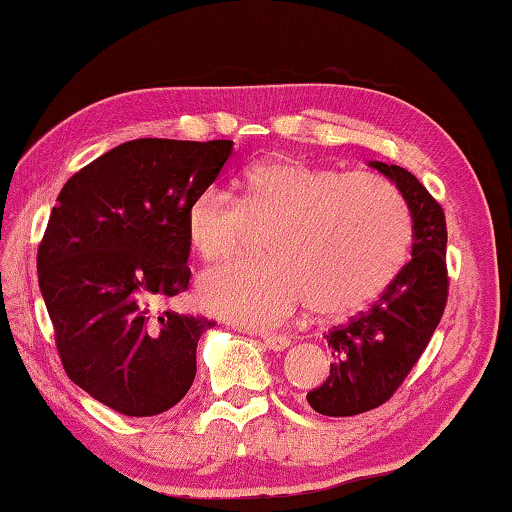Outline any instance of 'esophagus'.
<instances>
[{
	"instance_id": "34e87169",
	"label": "esophagus",
	"mask_w": 512,
	"mask_h": 512,
	"mask_svg": "<svg viewBox=\"0 0 512 512\" xmlns=\"http://www.w3.org/2000/svg\"><path fill=\"white\" fill-rule=\"evenodd\" d=\"M262 339H264V343H266V348H271V350H275V352L287 350L289 345H291V339H289L287 334H264Z\"/></svg>"
}]
</instances>
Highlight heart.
<instances>
[{"label": "heart", "mask_w": 512, "mask_h": 512, "mask_svg": "<svg viewBox=\"0 0 512 512\" xmlns=\"http://www.w3.org/2000/svg\"><path fill=\"white\" fill-rule=\"evenodd\" d=\"M241 198L210 187L189 207L187 230L205 262H228L271 232L266 259L205 273L198 296L214 314L248 327H275L309 302L343 316L375 300L409 253L406 198L377 173L273 158L241 176Z\"/></svg>", "instance_id": "1"}]
</instances>
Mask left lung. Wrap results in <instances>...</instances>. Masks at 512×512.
Listing matches in <instances>:
<instances>
[{
    "instance_id": "1",
    "label": "left lung",
    "mask_w": 512,
    "mask_h": 512,
    "mask_svg": "<svg viewBox=\"0 0 512 512\" xmlns=\"http://www.w3.org/2000/svg\"><path fill=\"white\" fill-rule=\"evenodd\" d=\"M370 167L391 178L409 203L413 257L375 305L327 332L334 363L307 402L332 418L366 413L391 400L429 345L449 293L443 207L411 171L386 162Z\"/></svg>"
}]
</instances>
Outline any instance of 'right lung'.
Listing matches in <instances>:
<instances>
[{"instance_id": "add662e5", "label": "right lung", "mask_w": 512, "mask_h": 512, "mask_svg": "<svg viewBox=\"0 0 512 512\" xmlns=\"http://www.w3.org/2000/svg\"><path fill=\"white\" fill-rule=\"evenodd\" d=\"M230 140L144 137L115 146L60 189L38 246V282L67 377L133 418L169 411L196 377L214 320L162 311L189 284V207Z\"/></svg>"}]
</instances>
